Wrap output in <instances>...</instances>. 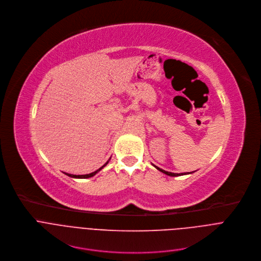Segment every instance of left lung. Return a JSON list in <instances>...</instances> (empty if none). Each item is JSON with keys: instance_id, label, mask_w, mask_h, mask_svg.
Masks as SVG:
<instances>
[{"instance_id": "1", "label": "left lung", "mask_w": 261, "mask_h": 261, "mask_svg": "<svg viewBox=\"0 0 261 261\" xmlns=\"http://www.w3.org/2000/svg\"><path fill=\"white\" fill-rule=\"evenodd\" d=\"M156 169H158L159 171H161L162 173H164V174H166V175H168V176H171V177H177V176H183V175H188V174H191V173H181V174H175V173H171V172H167V171H165V170H163V169H161V168H159V167H156V166H154Z\"/></svg>"}]
</instances>
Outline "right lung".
<instances>
[{
	"label": "right lung",
	"mask_w": 261,
	"mask_h": 261,
	"mask_svg": "<svg viewBox=\"0 0 261 261\" xmlns=\"http://www.w3.org/2000/svg\"><path fill=\"white\" fill-rule=\"evenodd\" d=\"M109 163V161L105 164V165H103L101 168H99L98 170H96L95 172H92V173H90V174H87V175H72V174H67V173H65L67 176H69V177H72V178H78V179H86V178H90V177H93L96 173H98L103 167H105V166H107V164Z\"/></svg>",
	"instance_id": "obj_1"
}]
</instances>
